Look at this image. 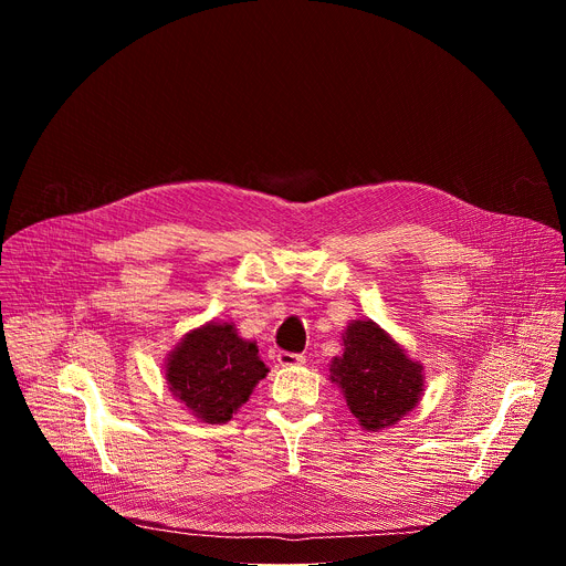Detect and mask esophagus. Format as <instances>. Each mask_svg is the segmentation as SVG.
Segmentation results:
<instances>
[{"instance_id":"obj_1","label":"esophagus","mask_w":566,"mask_h":566,"mask_svg":"<svg viewBox=\"0 0 566 566\" xmlns=\"http://www.w3.org/2000/svg\"><path fill=\"white\" fill-rule=\"evenodd\" d=\"M306 358L302 354H293V352H280L277 354V363L282 367H295V365H302Z\"/></svg>"}]
</instances>
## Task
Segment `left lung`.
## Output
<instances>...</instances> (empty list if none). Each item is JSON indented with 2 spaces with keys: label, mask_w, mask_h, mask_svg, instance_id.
<instances>
[{
  "label": "left lung",
  "mask_w": 566,
  "mask_h": 566,
  "mask_svg": "<svg viewBox=\"0 0 566 566\" xmlns=\"http://www.w3.org/2000/svg\"><path fill=\"white\" fill-rule=\"evenodd\" d=\"M352 415L365 430H380L408 415L421 398V365L412 363L371 319L352 322L345 354L334 360Z\"/></svg>",
  "instance_id": "8db88e82"
}]
</instances>
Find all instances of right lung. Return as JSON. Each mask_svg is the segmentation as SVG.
I'll return each instance as SVG.
<instances>
[{"instance_id": "1", "label": "right lung", "mask_w": 566, "mask_h": 566, "mask_svg": "<svg viewBox=\"0 0 566 566\" xmlns=\"http://www.w3.org/2000/svg\"><path fill=\"white\" fill-rule=\"evenodd\" d=\"M266 371L255 343L241 340L232 325L210 322L175 349L166 378L197 419L226 423Z\"/></svg>"}]
</instances>
